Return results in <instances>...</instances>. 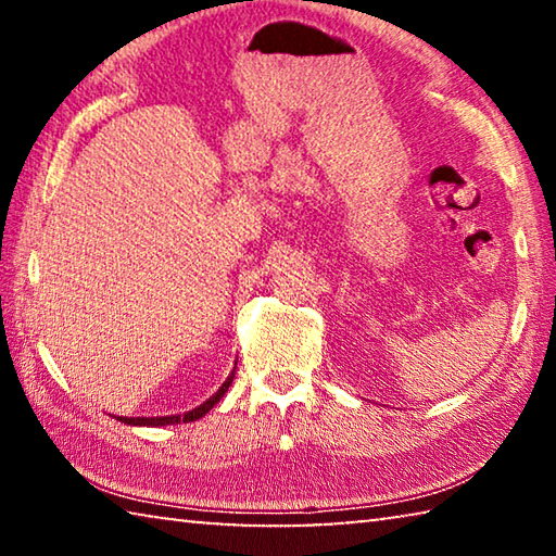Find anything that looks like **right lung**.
<instances>
[{
	"label": "right lung",
	"mask_w": 556,
	"mask_h": 556,
	"mask_svg": "<svg viewBox=\"0 0 556 556\" xmlns=\"http://www.w3.org/2000/svg\"><path fill=\"white\" fill-rule=\"evenodd\" d=\"M232 378H235V370L230 372V378L225 380L223 384H220V390L213 394V397H208L205 400L201 407H195V409H191V412H186V414H172V417H119V421H125V425H135V427H166V425H186V421H195V419H201L205 412H211L213 409V404H218L220 400H223V394L228 392V388L232 384Z\"/></svg>",
	"instance_id": "right-lung-1"
}]
</instances>
